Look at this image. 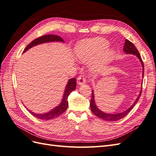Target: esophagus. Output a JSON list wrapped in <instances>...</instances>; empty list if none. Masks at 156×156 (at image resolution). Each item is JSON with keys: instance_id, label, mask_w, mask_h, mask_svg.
Masks as SVG:
<instances>
[{"instance_id": "1", "label": "esophagus", "mask_w": 156, "mask_h": 156, "mask_svg": "<svg viewBox=\"0 0 156 156\" xmlns=\"http://www.w3.org/2000/svg\"><path fill=\"white\" fill-rule=\"evenodd\" d=\"M86 83V79L84 78V76L83 75H80V76L77 78V83L79 85H83L84 84Z\"/></svg>"}]
</instances>
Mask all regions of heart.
Returning <instances> with one entry per match:
<instances>
[{
  "mask_svg": "<svg viewBox=\"0 0 156 156\" xmlns=\"http://www.w3.org/2000/svg\"><path fill=\"white\" fill-rule=\"evenodd\" d=\"M109 42L103 37H94L78 42L75 47L77 58L83 62H91L90 69L96 72L114 58L115 51L108 48Z\"/></svg>",
  "mask_w": 156,
  "mask_h": 156,
  "instance_id": "heart-1",
  "label": "heart"
}]
</instances>
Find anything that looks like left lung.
Wrapping results in <instances>:
<instances>
[{
    "instance_id": "obj_1",
    "label": "left lung",
    "mask_w": 156,
    "mask_h": 156,
    "mask_svg": "<svg viewBox=\"0 0 156 156\" xmlns=\"http://www.w3.org/2000/svg\"><path fill=\"white\" fill-rule=\"evenodd\" d=\"M123 50L126 54L134 55L139 59L141 64H142V66H143V77H144V64H143L142 58H141V56L139 54V52L138 51L137 49H136L134 44L133 43H131V42L130 41H129L128 40H126V42H125ZM141 92H142V90H141L140 91L139 96H138L137 98L136 99V100L134 101L133 104L129 108H127L126 111L122 112L116 113V114H108V113H105L104 112L100 111L98 108V107L96 106V103H95V100H94V90H92V99H91V101H90L91 111L94 115H95L96 116L100 118V119H101L106 120V121H117V120H119L120 119H122V118H124V116H126L131 111L132 108H133V107L135 105L136 102H137L138 100H139L140 96L141 95Z\"/></svg>"
}]
</instances>
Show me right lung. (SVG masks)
I'll use <instances>...</instances> for the list:
<instances>
[{
  "label": "right lung",
  "instance_id": "right-lung-1",
  "mask_svg": "<svg viewBox=\"0 0 156 156\" xmlns=\"http://www.w3.org/2000/svg\"><path fill=\"white\" fill-rule=\"evenodd\" d=\"M53 41H60V42H63L64 43V40L61 37L56 35L49 34V35H45L43 36H41L40 37H37V38L35 39L34 40H33L31 43H30L29 45H28L26 47V48L24 49L23 53H25V52H26L29 49L32 48V47L36 46L37 45L41 44L44 43H48V42H53ZM75 88H76V79L75 78L70 79L66 84V87L62 100V101H61V103H60V105L54 108L53 109H52L49 112L44 113V114H36V113L33 112L30 110H29V111L33 116L36 117L37 119H41V120H51V119H55V118L58 117L60 115H62V113L64 112L67 109L68 106V98L70 94V93L72 91H73L75 89Z\"/></svg>",
  "mask_w": 156,
  "mask_h": 156
}]
</instances>
